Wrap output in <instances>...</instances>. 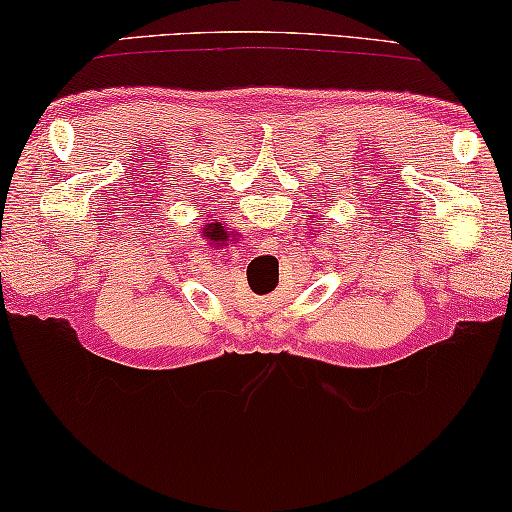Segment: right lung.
Here are the masks:
<instances>
[{"label":"right lung","mask_w":512,"mask_h":512,"mask_svg":"<svg viewBox=\"0 0 512 512\" xmlns=\"http://www.w3.org/2000/svg\"><path fill=\"white\" fill-rule=\"evenodd\" d=\"M203 238L210 244H217V247H221V244L228 240V231L224 228V224H221V221H212V224H205Z\"/></svg>","instance_id":"obj_1"}]
</instances>
